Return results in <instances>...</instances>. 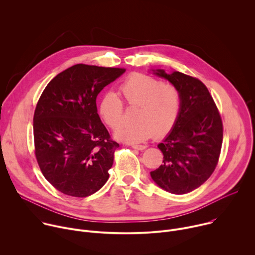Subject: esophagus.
I'll list each match as a JSON object with an SVG mask.
<instances>
[{"label": "esophagus", "instance_id": "34e87169", "mask_svg": "<svg viewBox=\"0 0 255 255\" xmlns=\"http://www.w3.org/2000/svg\"><path fill=\"white\" fill-rule=\"evenodd\" d=\"M147 146L146 145H137V144H133L132 145V148L137 149V150H144Z\"/></svg>", "mask_w": 255, "mask_h": 255}]
</instances>
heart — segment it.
<instances>
[{"label": "heart", "mask_w": 255, "mask_h": 255, "mask_svg": "<svg viewBox=\"0 0 255 255\" xmlns=\"http://www.w3.org/2000/svg\"><path fill=\"white\" fill-rule=\"evenodd\" d=\"M121 95L129 108H137L133 125L119 127L114 136L129 143H140L152 135L161 138L174 127L181 107L178 89L150 76L134 74L120 86ZM99 113L104 122L112 129L123 120L122 101L113 92H107L99 104Z\"/></svg>", "instance_id": "1"}]
</instances>
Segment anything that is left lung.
<instances>
[{
    "instance_id": "8db88e82",
    "label": "left lung",
    "mask_w": 255,
    "mask_h": 255,
    "mask_svg": "<svg viewBox=\"0 0 255 255\" xmlns=\"http://www.w3.org/2000/svg\"><path fill=\"white\" fill-rule=\"evenodd\" d=\"M152 71L178 89L181 107L174 127L157 145L163 163L150 175L164 191L187 194L202 186L216 168L223 141L222 119L200 80L179 71Z\"/></svg>"
}]
</instances>
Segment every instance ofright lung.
Returning a JSON list of instances; mask_svg holds the SVG:
<instances>
[{
	"label": "right lung",
	"instance_id": "right-lung-1",
	"mask_svg": "<svg viewBox=\"0 0 255 255\" xmlns=\"http://www.w3.org/2000/svg\"><path fill=\"white\" fill-rule=\"evenodd\" d=\"M126 69L76 64L44 89L33 118L35 156L44 177L64 195L85 198L109 178L119 144L97 110V96Z\"/></svg>",
	"mask_w": 255,
	"mask_h": 255
}]
</instances>
